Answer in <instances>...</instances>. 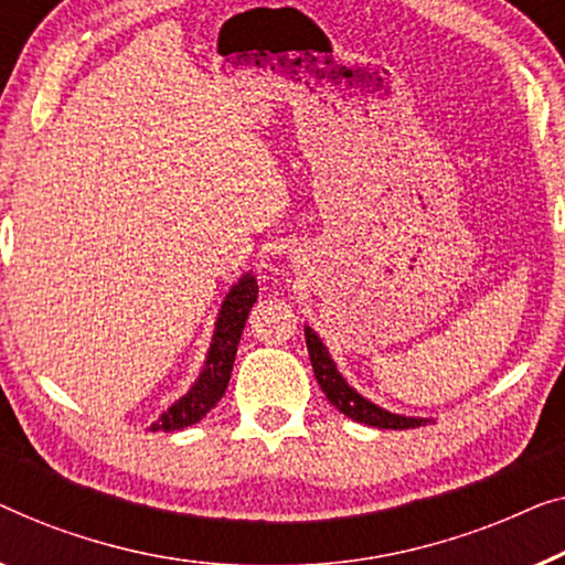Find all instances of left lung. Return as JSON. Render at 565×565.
<instances>
[{"mask_svg":"<svg viewBox=\"0 0 565 565\" xmlns=\"http://www.w3.org/2000/svg\"><path fill=\"white\" fill-rule=\"evenodd\" d=\"M305 338H307V351H309V361H312L317 384H320L332 407L343 412L345 417H351L355 423H363L369 427H379V430H409V427L433 423L430 417L396 415V412H388L384 407H379V404H373L371 399H365L363 394H359L351 384H348L343 373L338 371L335 361H332L328 345L322 343V338L317 335L309 324H305Z\"/></svg>","mask_w":565,"mask_h":565,"instance_id":"8db88e82","label":"left lung"}]
</instances>
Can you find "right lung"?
Wrapping results in <instances>:
<instances>
[{
	"label": "right lung",
	"instance_id": "right-lung-1",
	"mask_svg": "<svg viewBox=\"0 0 565 565\" xmlns=\"http://www.w3.org/2000/svg\"><path fill=\"white\" fill-rule=\"evenodd\" d=\"M256 299L258 281L253 271L243 274L241 279L230 286V291L220 305L212 343L206 348L200 376H196L192 386H189V392L184 396H179V399L173 402L148 430H184V427L200 423L206 412L222 399V394H225V388L230 384V373H233L237 343H241L245 320H248V312L250 307L256 305Z\"/></svg>",
	"mask_w": 565,
	"mask_h": 565
}]
</instances>
